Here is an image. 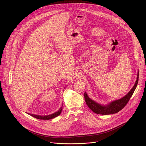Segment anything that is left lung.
Returning <instances> with one entry per match:
<instances>
[{
    "instance_id": "1",
    "label": "left lung",
    "mask_w": 146,
    "mask_h": 146,
    "mask_svg": "<svg viewBox=\"0 0 146 146\" xmlns=\"http://www.w3.org/2000/svg\"><path fill=\"white\" fill-rule=\"evenodd\" d=\"M139 80V70L137 72V78L136 82L132 88L129 91V92L122 98L111 101V102L106 104V105H102L94 100L91 99L87 95V92L84 93V98L86 104L88 108L95 113L102 115H109L115 114L122 110L125 106H126L130 98L132 96L138 84Z\"/></svg>"
}]
</instances>
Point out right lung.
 I'll return each instance as SVG.
<instances>
[{
    "mask_svg": "<svg viewBox=\"0 0 146 146\" xmlns=\"http://www.w3.org/2000/svg\"><path fill=\"white\" fill-rule=\"evenodd\" d=\"M62 110V107H60V108L56 112L49 114V115H36V114H30L29 113L28 114H29L30 115L37 118V119H46V120H48V119H52L54 118L55 117H56L57 116H58L60 114Z\"/></svg>",
    "mask_w": 146,
    "mask_h": 146,
    "instance_id": "obj_1",
    "label": "right lung"
}]
</instances>
